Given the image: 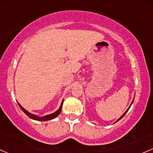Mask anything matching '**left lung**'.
I'll list each match as a JSON object with an SVG mask.
<instances>
[{
  "instance_id": "8db88e82",
  "label": "left lung",
  "mask_w": 153,
  "mask_h": 153,
  "mask_svg": "<svg viewBox=\"0 0 153 153\" xmlns=\"http://www.w3.org/2000/svg\"><path fill=\"white\" fill-rule=\"evenodd\" d=\"M133 100H134V99H133ZM133 101H132V102H131V105H130V107H129V108H128V109H127V110H126V111H125V113H124V114H123V116H121V117H120V118H119V119H118V120H117V121H116V123H117V122H118V121H119V120H121V119H122V118H123V117H124V116H125V114H126V113H127V112H128V110H129V108H131V105H132V104H133Z\"/></svg>"
}]
</instances>
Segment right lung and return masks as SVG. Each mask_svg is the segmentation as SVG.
Returning a JSON list of instances; mask_svg holds the SVG:
<instances>
[{"instance_id": "obj_1", "label": "right lung", "mask_w": 153, "mask_h": 153, "mask_svg": "<svg viewBox=\"0 0 153 153\" xmlns=\"http://www.w3.org/2000/svg\"><path fill=\"white\" fill-rule=\"evenodd\" d=\"M63 102H64V100H62V104H61L60 107H59V108L58 109L57 111H56V112H54V113L53 114H48V115H46V116H44V117H39L37 115H35V114H33L30 113V112H28V111L25 110V108H24L22 106L20 105L19 102H17L18 103L19 106H20V108L22 109V111L24 112V113L27 116H28V117H30V119H32V120H37V121H48V120H53V119L56 118V117H57L59 115V114L61 113V111H62V105H63Z\"/></svg>"}]
</instances>
